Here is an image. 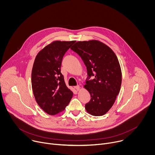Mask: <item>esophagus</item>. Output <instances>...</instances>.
Masks as SVG:
<instances>
[{"label": "esophagus", "mask_w": 155, "mask_h": 155, "mask_svg": "<svg viewBox=\"0 0 155 155\" xmlns=\"http://www.w3.org/2000/svg\"><path fill=\"white\" fill-rule=\"evenodd\" d=\"M74 88H75V89L77 91H79L80 89V87L79 85H77V86H74Z\"/></svg>", "instance_id": "1"}]
</instances>
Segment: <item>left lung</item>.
I'll return each instance as SVG.
<instances>
[{"mask_svg": "<svg viewBox=\"0 0 155 155\" xmlns=\"http://www.w3.org/2000/svg\"><path fill=\"white\" fill-rule=\"evenodd\" d=\"M85 64L87 77L84 87L91 97L86 104V111L93 116L105 114L120 93L121 71L112 50L97 40L77 41L71 48ZM93 76V79H90Z\"/></svg>", "mask_w": 155, "mask_h": 155, "instance_id": "obj_1", "label": "left lung"}]
</instances>
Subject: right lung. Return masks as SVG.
Segmentation results:
<instances>
[{
    "mask_svg": "<svg viewBox=\"0 0 155 155\" xmlns=\"http://www.w3.org/2000/svg\"><path fill=\"white\" fill-rule=\"evenodd\" d=\"M75 41H55L37 55L32 71L33 93L40 108L54 115L63 111L73 96L65 85L61 66L65 53Z\"/></svg>",
    "mask_w": 155,
    "mask_h": 155,
    "instance_id": "obj_1",
    "label": "right lung"
}]
</instances>
